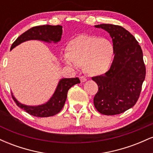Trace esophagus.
<instances>
[{
	"mask_svg": "<svg viewBox=\"0 0 153 153\" xmlns=\"http://www.w3.org/2000/svg\"><path fill=\"white\" fill-rule=\"evenodd\" d=\"M80 81H81L82 82H85L87 80V79L85 78V77H83V76H81V77H80Z\"/></svg>",
	"mask_w": 153,
	"mask_h": 153,
	"instance_id": "1",
	"label": "esophagus"
}]
</instances>
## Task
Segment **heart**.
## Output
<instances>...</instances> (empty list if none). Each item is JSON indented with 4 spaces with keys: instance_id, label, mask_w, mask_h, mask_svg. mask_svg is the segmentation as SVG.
<instances>
[{
    "instance_id": "b5f03b06",
    "label": "heart",
    "mask_w": 153,
    "mask_h": 153,
    "mask_svg": "<svg viewBox=\"0 0 153 153\" xmlns=\"http://www.w3.org/2000/svg\"><path fill=\"white\" fill-rule=\"evenodd\" d=\"M115 57V48L108 39L94 35H79L67 45L63 61L68 65H82L91 76L106 74Z\"/></svg>"
}]
</instances>
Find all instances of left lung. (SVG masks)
<instances>
[{"label": "left lung", "mask_w": 153, "mask_h": 153, "mask_svg": "<svg viewBox=\"0 0 153 153\" xmlns=\"http://www.w3.org/2000/svg\"><path fill=\"white\" fill-rule=\"evenodd\" d=\"M95 27L109 34L115 57L106 74L92 78L99 86L94 106L102 114H119L134 106L140 97L146 75L143 51L134 36L122 26L103 24Z\"/></svg>", "instance_id": "left-lung-1"}]
</instances>
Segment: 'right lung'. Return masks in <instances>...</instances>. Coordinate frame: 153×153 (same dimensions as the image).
<instances>
[{
	"label": "right lung",
	"instance_id": "obj_1",
	"mask_svg": "<svg viewBox=\"0 0 153 153\" xmlns=\"http://www.w3.org/2000/svg\"><path fill=\"white\" fill-rule=\"evenodd\" d=\"M62 34V26L60 25H43L34 26L25 31L16 39L10 47V50L19 45L29 40H40L45 42L57 43L60 41ZM78 78H62L58 82L56 90L47 103L39 106H27L21 103L13 96L12 97L17 106L26 111L29 114L38 117H52L62 110L67 99L68 91L75 84L80 83Z\"/></svg>",
	"mask_w": 153,
	"mask_h": 153
}]
</instances>
